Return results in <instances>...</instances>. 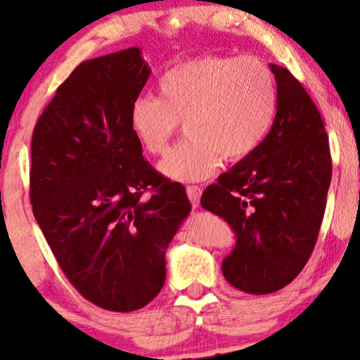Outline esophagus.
I'll return each instance as SVG.
<instances>
[{"instance_id": "esophagus-1", "label": "esophagus", "mask_w": 360, "mask_h": 360, "mask_svg": "<svg viewBox=\"0 0 360 360\" xmlns=\"http://www.w3.org/2000/svg\"><path fill=\"white\" fill-rule=\"evenodd\" d=\"M186 193H188V198H189V201H191L193 207H198L200 196H201V188L200 186H188Z\"/></svg>"}]
</instances>
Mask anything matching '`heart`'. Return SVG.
Instances as JSON below:
<instances>
[{
    "instance_id": "obj_1",
    "label": "heart",
    "mask_w": 360,
    "mask_h": 360,
    "mask_svg": "<svg viewBox=\"0 0 360 360\" xmlns=\"http://www.w3.org/2000/svg\"><path fill=\"white\" fill-rule=\"evenodd\" d=\"M159 97L140 96L129 128L152 155H160L184 121L188 140L160 162L174 181H203L222 164L248 159L274 126L278 109L275 73L255 56L205 54L165 71Z\"/></svg>"
}]
</instances>
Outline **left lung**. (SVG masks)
I'll list each match as a JSON object with an SVG mask.
<instances>
[{
	"label": "left lung",
	"instance_id": "left-lung-1",
	"mask_svg": "<svg viewBox=\"0 0 360 360\" xmlns=\"http://www.w3.org/2000/svg\"><path fill=\"white\" fill-rule=\"evenodd\" d=\"M278 109L258 150L201 195V207L236 232L222 262L225 280L248 294L289 285L318 239L331 181V155L321 114L304 86L282 66L270 65Z\"/></svg>",
	"mask_w": 360,
	"mask_h": 360
}]
</instances>
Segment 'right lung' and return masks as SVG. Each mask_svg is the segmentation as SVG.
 Segmentation results:
<instances>
[{"label":"right lung","instance_id":"obj_1","mask_svg":"<svg viewBox=\"0 0 360 360\" xmlns=\"http://www.w3.org/2000/svg\"><path fill=\"white\" fill-rule=\"evenodd\" d=\"M150 77L138 47L89 59L58 86L32 135L30 203L63 274L86 301L141 309L191 212L183 184L141 155L129 108Z\"/></svg>","mask_w":360,"mask_h":360}]
</instances>
